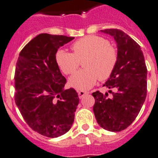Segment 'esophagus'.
I'll list each match as a JSON object with an SVG mask.
<instances>
[{
	"label": "esophagus",
	"mask_w": 158,
	"mask_h": 158,
	"mask_svg": "<svg viewBox=\"0 0 158 158\" xmlns=\"http://www.w3.org/2000/svg\"><path fill=\"white\" fill-rule=\"evenodd\" d=\"M87 94H89V92L83 91V90H80V91H78V94H79V98H82V97L84 96V95Z\"/></svg>",
	"instance_id": "obj_1"
}]
</instances>
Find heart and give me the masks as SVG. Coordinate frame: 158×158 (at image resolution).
<instances>
[{
	"label": "heart",
	"instance_id": "heart-1",
	"mask_svg": "<svg viewBox=\"0 0 158 158\" xmlns=\"http://www.w3.org/2000/svg\"><path fill=\"white\" fill-rule=\"evenodd\" d=\"M72 52L60 49L56 53V60L65 75H72L82 62V70L69 79V84L77 89L91 88L97 80L109 79L116 68L117 50L106 38L96 35L84 37L72 45Z\"/></svg>",
	"mask_w": 158,
	"mask_h": 158
}]
</instances>
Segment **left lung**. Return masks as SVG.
I'll return each instance as SVG.
<instances>
[{"instance_id":"1","label":"left lung","mask_w":158,"mask_h":158,"mask_svg":"<svg viewBox=\"0 0 158 158\" xmlns=\"http://www.w3.org/2000/svg\"><path fill=\"white\" fill-rule=\"evenodd\" d=\"M101 31L113 36L117 44L116 68L103 85L115 91L109 90L111 98L98 90L92 94L93 110L102 128L117 132L130 126L140 112L147 91V69L140 45L130 36L118 29Z\"/></svg>"}]
</instances>
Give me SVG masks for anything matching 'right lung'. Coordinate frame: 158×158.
Instances as JSON below:
<instances>
[{
    "label": "right lung",
    "instance_id": "right-lung-1",
    "mask_svg": "<svg viewBox=\"0 0 158 158\" xmlns=\"http://www.w3.org/2000/svg\"><path fill=\"white\" fill-rule=\"evenodd\" d=\"M73 37L40 34L19 53L15 72V102L29 127L42 135L56 138L70 130L79 105L73 88L56 60L60 46Z\"/></svg>",
    "mask_w": 158,
    "mask_h": 158
}]
</instances>
